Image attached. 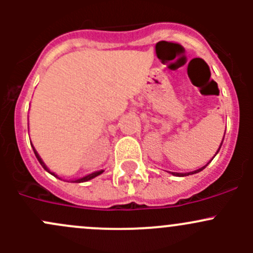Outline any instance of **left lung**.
I'll list each match as a JSON object with an SVG mask.
<instances>
[{"instance_id": "1", "label": "left lung", "mask_w": 253, "mask_h": 253, "mask_svg": "<svg viewBox=\"0 0 253 253\" xmlns=\"http://www.w3.org/2000/svg\"><path fill=\"white\" fill-rule=\"evenodd\" d=\"M224 136H225V133H224ZM223 141H224V138H223ZM223 141H221V143H220V145H219V149L218 150H216V153H215V155L216 154H218V152H219V150H220V147H221V144H223ZM215 155H214V157H215ZM213 157V158H214ZM211 160H213V159H211ZM209 163H211V162H209ZM209 163H207V164L205 165V167H202V168H200V169H197V170H195V171H190V172H185V174H182V172H171V174L172 175H174V176H178V177H182V176H188V175H192V174H197V172H200V171H202V170L203 169H205V168L207 167V165H208L209 164Z\"/></svg>"}]
</instances>
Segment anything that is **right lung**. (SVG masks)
Instances as JSON below:
<instances>
[{
	"label": "right lung",
	"mask_w": 253,
	"mask_h": 253,
	"mask_svg": "<svg viewBox=\"0 0 253 253\" xmlns=\"http://www.w3.org/2000/svg\"><path fill=\"white\" fill-rule=\"evenodd\" d=\"M32 147H33V143H32ZM33 150H34V154H35V157H37V159L39 160V163L40 164H42V167L44 168L45 170H46L47 172H50L51 175H53V176H56V177H58L57 175L55 174V172H52V171H50V169H48V168L46 167V164H45L44 162H42V157H40L39 155V153L37 152V149H35L34 147H33ZM104 172V170H99V171H95V172H91V174H89V175H85V176H83V177H79V178H76V180H71V182H86V181H89V180H91V178H94V177H96V176H99L100 174H103ZM60 178V177H58Z\"/></svg>",
	"instance_id": "right-lung-1"
}]
</instances>
